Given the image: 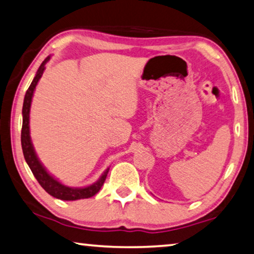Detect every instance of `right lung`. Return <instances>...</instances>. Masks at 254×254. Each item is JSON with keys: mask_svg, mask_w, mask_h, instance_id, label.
<instances>
[{"mask_svg": "<svg viewBox=\"0 0 254 254\" xmlns=\"http://www.w3.org/2000/svg\"><path fill=\"white\" fill-rule=\"evenodd\" d=\"M50 60V57L42 62V64L38 68L36 76L34 77V79L28 87L25 95V100H23V107H22V128H21V146L23 157L27 162V165L29 166L30 170H32L35 178L37 179V182L40 183V185L44 189L46 192L52 196L60 198V200L64 201H75L80 200V198H88L94 196V195L99 192L101 187L104 184L105 178L108 176L109 168L104 171L102 176L100 177L99 181L94 184L89 185L87 187H81V189H75V187H69L64 184H61L60 182H58L56 178L46 171V169L38 160L36 153H35L32 139H30L29 135V112H30V104H32L33 94L35 91V87L38 83V80L41 79L45 70L46 62Z\"/></svg>", "mask_w": 254, "mask_h": 254, "instance_id": "add662e5", "label": "right lung"}]
</instances>
